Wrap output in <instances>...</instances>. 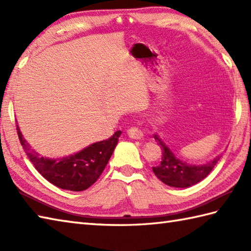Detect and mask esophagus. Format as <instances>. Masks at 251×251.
<instances>
[{
    "label": "esophagus",
    "mask_w": 251,
    "mask_h": 251,
    "mask_svg": "<svg viewBox=\"0 0 251 251\" xmlns=\"http://www.w3.org/2000/svg\"><path fill=\"white\" fill-rule=\"evenodd\" d=\"M127 134H128L129 138L135 140H141L143 138V132L139 128H137V127H131V128L127 130Z\"/></svg>",
    "instance_id": "1"
}]
</instances>
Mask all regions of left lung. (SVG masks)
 Returning <instances> with one entry per match:
<instances>
[{
  "instance_id": "1",
  "label": "left lung",
  "mask_w": 251,
  "mask_h": 251,
  "mask_svg": "<svg viewBox=\"0 0 251 251\" xmlns=\"http://www.w3.org/2000/svg\"><path fill=\"white\" fill-rule=\"evenodd\" d=\"M154 139L157 141V145L161 146L163 155L161 163L155 167H152L153 173L162 182L174 188H188L199 183L209 175L220 158V156H218L212 161L199 166L189 165L176 157L158 136L154 135Z\"/></svg>"
}]
</instances>
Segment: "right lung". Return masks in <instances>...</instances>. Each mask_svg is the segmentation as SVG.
<instances>
[{
	"label": "right lung",
	"instance_id": "obj_1",
	"mask_svg": "<svg viewBox=\"0 0 251 251\" xmlns=\"http://www.w3.org/2000/svg\"><path fill=\"white\" fill-rule=\"evenodd\" d=\"M19 141L35 169L50 183L69 191H84L93 185L102 174L122 134L114 132L109 139L93 143L69 157L50 159L41 157L32 150L16 126Z\"/></svg>",
	"mask_w": 251,
	"mask_h": 251
}]
</instances>
